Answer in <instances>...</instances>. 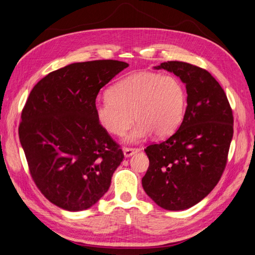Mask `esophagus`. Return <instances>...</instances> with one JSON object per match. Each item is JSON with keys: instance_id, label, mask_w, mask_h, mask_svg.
<instances>
[{"instance_id": "obj_1", "label": "esophagus", "mask_w": 255, "mask_h": 255, "mask_svg": "<svg viewBox=\"0 0 255 255\" xmlns=\"http://www.w3.org/2000/svg\"><path fill=\"white\" fill-rule=\"evenodd\" d=\"M138 151H139L138 148H129V147H124L123 148L124 156L126 157H131L132 155L136 154V152H138Z\"/></svg>"}]
</instances>
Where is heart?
Listing matches in <instances>:
<instances>
[{"instance_id": "1", "label": "heart", "mask_w": 255, "mask_h": 255, "mask_svg": "<svg viewBox=\"0 0 255 255\" xmlns=\"http://www.w3.org/2000/svg\"><path fill=\"white\" fill-rule=\"evenodd\" d=\"M186 90L179 78L155 72H137L121 78L108 90V97L96 101L95 116L107 132L139 142L150 133L166 137L182 122L186 110Z\"/></svg>"}]
</instances>
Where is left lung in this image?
Here are the masks:
<instances>
[{
    "label": "left lung",
    "mask_w": 255,
    "mask_h": 255,
    "mask_svg": "<svg viewBox=\"0 0 255 255\" xmlns=\"http://www.w3.org/2000/svg\"><path fill=\"white\" fill-rule=\"evenodd\" d=\"M180 77L188 94L183 121L165 142L146 147V194L168 211L201 202L220 180L234 135V116L224 89L206 70L185 62L155 66Z\"/></svg>",
    "instance_id": "left-lung-1"
}]
</instances>
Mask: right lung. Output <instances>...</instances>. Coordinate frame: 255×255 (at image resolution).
I'll return each instance as SVG.
<instances>
[{"label":"right lung","instance_id":"right-lung-1","mask_svg":"<svg viewBox=\"0 0 255 255\" xmlns=\"http://www.w3.org/2000/svg\"><path fill=\"white\" fill-rule=\"evenodd\" d=\"M128 66L116 60L66 65L39 81L22 109L18 135L33 182L65 211L95 205L123 160L95 104L99 90Z\"/></svg>","mask_w":255,"mask_h":255}]
</instances>
